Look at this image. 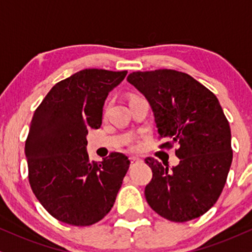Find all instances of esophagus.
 I'll use <instances>...</instances> for the list:
<instances>
[{
	"instance_id": "1",
	"label": "esophagus",
	"mask_w": 252,
	"mask_h": 252,
	"mask_svg": "<svg viewBox=\"0 0 252 252\" xmlns=\"http://www.w3.org/2000/svg\"><path fill=\"white\" fill-rule=\"evenodd\" d=\"M141 161H142V159H139L138 157H135V156H132V157H130V163H131L132 165L141 163Z\"/></svg>"
}]
</instances>
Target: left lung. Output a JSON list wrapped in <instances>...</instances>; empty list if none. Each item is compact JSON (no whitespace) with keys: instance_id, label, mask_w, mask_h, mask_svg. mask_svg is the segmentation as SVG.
Listing matches in <instances>:
<instances>
[{"instance_id":"obj_1","label":"left lung","mask_w":252,"mask_h":252,"mask_svg":"<svg viewBox=\"0 0 252 252\" xmlns=\"http://www.w3.org/2000/svg\"><path fill=\"white\" fill-rule=\"evenodd\" d=\"M144 94L155 115L160 149L178 145L177 166L168 170L148 157L152 179L146 201L161 218L187 222L208 212L221 195L232 160L231 133L218 97L186 73L132 72L126 78Z\"/></svg>"}]
</instances>
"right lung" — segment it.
<instances>
[{
  "instance_id": "obj_1",
  "label": "right lung",
  "mask_w": 252,
  "mask_h": 252,
  "mask_svg": "<svg viewBox=\"0 0 252 252\" xmlns=\"http://www.w3.org/2000/svg\"><path fill=\"white\" fill-rule=\"evenodd\" d=\"M126 71L87 68L59 81L41 101L25 141L29 183L41 206L63 223L85 227L102 220L116 200L130 160L111 152L91 163L88 129H98L108 93Z\"/></svg>"
}]
</instances>
